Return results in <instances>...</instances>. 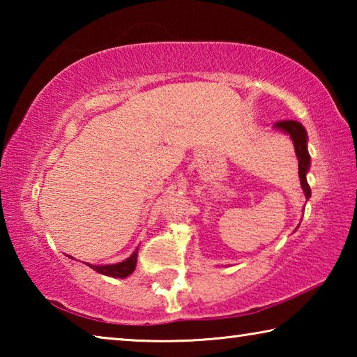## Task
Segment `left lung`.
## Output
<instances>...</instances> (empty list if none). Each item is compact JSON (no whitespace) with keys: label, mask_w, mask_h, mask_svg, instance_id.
<instances>
[{"label":"left lung","mask_w":357,"mask_h":357,"mask_svg":"<svg viewBox=\"0 0 357 357\" xmlns=\"http://www.w3.org/2000/svg\"><path fill=\"white\" fill-rule=\"evenodd\" d=\"M274 129H279L285 134L289 135L293 140L296 157H298L299 162V178H301V187L304 190V195L307 200H309L312 195L310 185L307 183V173H309L310 168V154L307 151V132L304 126L298 121H279V123L274 124Z\"/></svg>","instance_id":"1"}]
</instances>
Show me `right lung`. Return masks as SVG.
Segmentation results:
<instances>
[{"label":"right lung","instance_id":"add662e5","mask_svg":"<svg viewBox=\"0 0 357 357\" xmlns=\"http://www.w3.org/2000/svg\"><path fill=\"white\" fill-rule=\"evenodd\" d=\"M137 257H138V249L132 253V255L124 259V261L116 263V264H104V266H94V264H88L89 268H93L96 273H99L102 275H110V277H116V279H124V277L130 275L135 271L137 266Z\"/></svg>","mask_w":357,"mask_h":357}]
</instances>
